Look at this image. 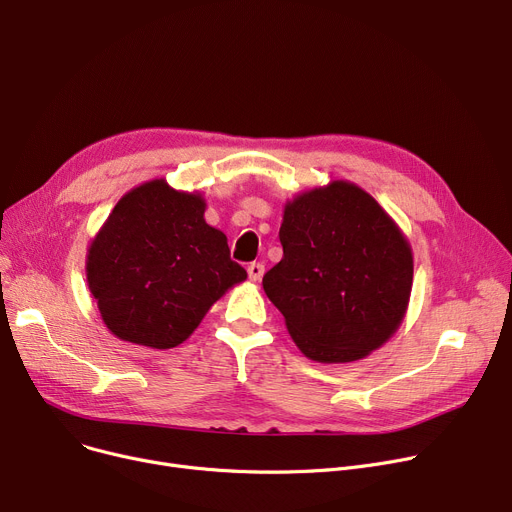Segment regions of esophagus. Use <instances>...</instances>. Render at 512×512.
Returning a JSON list of instances; mask_svg holds the SVG:
<instances>
[{
  "mask_svg": "<svg viewBox=\"0 0 512 512\" xmlns=\"http://www.w3.org/2000/svg\"><path fill=\"white\" fill-rule=\"evenodd\" d=\"M247 271H249V280L251 282H259L263 278V274H265V267H263V263H251L247 267Z\"/></svg>",
  "mask_w": 512,
  "mask_h": 512,
  "instance_id": "obj_1",
  "label": "esophagus"
}]
</instances>
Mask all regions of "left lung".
I'll use <instances>...</instances> for the list:
<instances>
[{
	"instance_id": "1",
	"label": "left lung",
	"mask_w": 512,
	"mask_h": 512,
	"mask_svg": "<svg viewBox=\"0 0 512 512\" xmlns=\"http://www.w3.org/2000/svg\"><path fill=\"white\" fill-rule=\"evenodd\" d=\"M284 257L263 290L298 350L321 364L362 360L393 337L414 284V253L381 203L337 179L284 203Z\"/></svg>"
}]
</instances>
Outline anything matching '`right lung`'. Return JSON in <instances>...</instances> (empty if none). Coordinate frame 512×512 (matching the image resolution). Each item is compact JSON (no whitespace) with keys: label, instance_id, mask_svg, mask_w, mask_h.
Instances as JSON below:
<instances>
[{"label":"right lung","instance_id":"add662e5","mask_svg":"<svg viewBox=\"0 0 512 512\" xmlns=\"http://www.w3.org/2000/svg\"><path fill=\"white\" fill-rule=\"evenodd\" d=\"M201 191L164 179L129 189L94 234L86 282L107 329L129 344L177 348L247 271L203 218Z\"/></svg>","mask_w":512,"mask_h":512}]
</instances>
